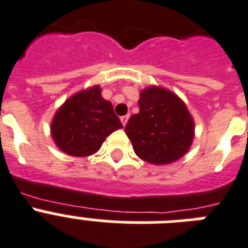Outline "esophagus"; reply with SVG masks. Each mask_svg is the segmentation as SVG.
<instances>
[{
    "mask_svg": "<svg viewBox=\"0 0 248 248\" xmlns=\"http://www.w3.org/2000/svg\"><path fill=\"white\" fill-rule=\"evenodd\" d=\"M128 118H130V114H126V116H122V117H121V122H122V124H124V126H126Z\"/></svg>",
    "mask_w": 248,
    "mask_h": 248,
    "instance_id": "obj_1",
    "label": "esophagus"
}]
</instances>
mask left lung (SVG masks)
Returning <instances> with one entry per match:
<instances>
[{
    "instance_id": "left-lung-1",
    "label": "left lung",
    "mask_w": 248,
    "mask_h": 248,
    "mask_svg": "<svg viewBox=\"0 0 248 248\" xmlns=\"http://www.w3.org/2000/svg\"><path fill=\"white\" fill-rule=\"evenodd\" d=\"M140 112L132 114L124 131L136 155L152 164H168L190 149L194 121L172 92L150 86L140 93Z\"/></svg>"
}]
</instances>
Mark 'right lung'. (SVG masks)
<instances>
[{"instance_id": "1", "label": "right lung", "mask_w": 248, "mask_h": 248, "mask_svg": "<svg viewBox=\"0 0 248 248\" xmlns=\"http://www.w3.org/2000/svg\"><path fill=\"white\" fill-rule=\"evenodd\" d=\"M51 126L52 138L62 152L86 156L98 152L107 136L122 124L112 104L102 98L99 86H93L68 98Z\"/></svg>"}]
</instances>
